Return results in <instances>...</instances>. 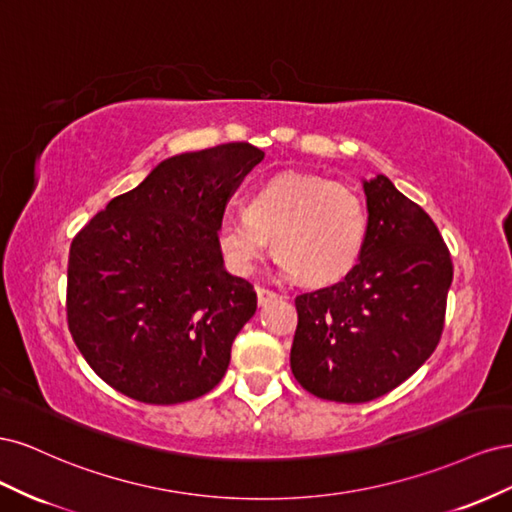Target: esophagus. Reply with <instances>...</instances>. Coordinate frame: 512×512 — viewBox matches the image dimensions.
I'll list each match as a JSON object with an SVG mask.
<instances>
[{"mask_svg":"<svg viewBox=\"0 0 512 512\" xmlns=\"http://www.w3.org/2000/svg\"><path fill=\"white\" fill-rule=\"evenodd\" d=\"M256 294H258V305H267V303H271V301L280 297V294H277L275 290L265 288V286H256Z\"/></svg>","mask_w":512,"mask_h":512,"instance_id":"1","label":"esophagus"}]
</instances>
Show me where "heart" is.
Here are the masks:
<instances>
[{
    "mask_svg": "<svg viewBox=\"0 0 512 512\" xmlns=\"http://www.w3.org/2000/svg\"><path fill=\"white\" fill-rule=\"evenodd\" d=\"M365 230V205L348 185L320 175L282 173L247 194L245 215H224L215 241L232 271L250 275L273 239L280 267L320 286L352 271Z\"/></svg>",
    "mask_w": 512,
    "mask_h": 512,
    "instance_id": "obj_1",
    "label": "heart"
}]
</instances>
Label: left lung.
Wrapping results in <instances>:
<instances>
[{
  "instance_id": "1",
  "label": "left lung",
  "mask_w": 512,
  "mask_h": 512,
  "mask_svg": "<svg viewBox=\"0 0 512 512\" xmlns=\"http://www.w3.org/2000/svg\"><path fill=\"white\" fill-rule=\"evenodd\" d=\"M367 230L342 282L303 292L290 367L305 391L339 404L382 397L436 350L453 282L429 215L384 175L365 181Z\"/></svg>"
}]
</instances>
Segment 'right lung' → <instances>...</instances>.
<instances>
[{
    "label": "right lung",
    "mask_w": 512,
    "mask_h": 512,
    "mask_svg": "<svg viewBox=\"0 0 512 512\" xmlns=\"http://www.w3.org/2000/svg\"><path fill=\"white\" fill-rule=\"evenodd\" d=\"M262 158L250 143L168 158L76 232L68 329L115 391L170 406L224 378L232 342L256 312V290L224 271L215 228Z\"/></svg>",
    "instance_id": "obj_1"
}]
</instances>
